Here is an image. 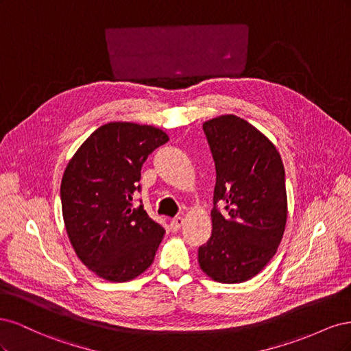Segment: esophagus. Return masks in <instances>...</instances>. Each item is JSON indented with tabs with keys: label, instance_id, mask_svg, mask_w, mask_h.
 Instances as JSON below:
<instances>
[{
	"label": "esophagus",
	"instance_id": "obj_1",
	"mask_svg": "<svg viewBox=\"0 0 351 351\" xmlns=\"http://www.w3.org/2000/svg\"><path fill=\"white\" fill-rule=\"evenodd\" d=\"M184 224V219L182 218V217H176V218H173L171 219V228H173V231H178L180 228H182V226Z\"/></svg>",
	"mask_w": 351,
	"mask_h": 351
}]
</instances>
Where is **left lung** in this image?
Masks as SVG:
<instances>
[{"mask_svg":"<svg viewBox=\"0 0 351 351\" xmlns=\"http://www.w3.org/2000/svg\"><path fill=\"white\" fill-rule=\"evenodd\" d=\"M204 132L217 183L212 234L197 259L212 280L237 284L259 274L277 252L287 221L285 171L277 147L237 115L212 119Z\"/></svg>","mask_w":351,"mask_h":351,"instance_id":"obj_1","label":"left lung"}]
</instances>
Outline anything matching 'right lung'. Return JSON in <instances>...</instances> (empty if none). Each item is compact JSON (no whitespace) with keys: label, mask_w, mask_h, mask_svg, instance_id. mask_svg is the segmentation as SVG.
I'll list each match as a JSON object with an SVG mask.
<instances>
[{"label":"right lung","mask_w":351,"mask_h":351,"mask_svg":"<svg viewBox=\"0 0 351 351\" xmlns=\"http://www.w3.org/2000/svg\"><path fill=\"white\" fill-rule=\"evenodd\" d=\"M168 136L152 125L108 123L70 159L61 180L62 218L79 259L112 282L151 267L165 230L134 206L141 169Z\"/></svg>","instance_id":"obj_1"}]
</instances>
